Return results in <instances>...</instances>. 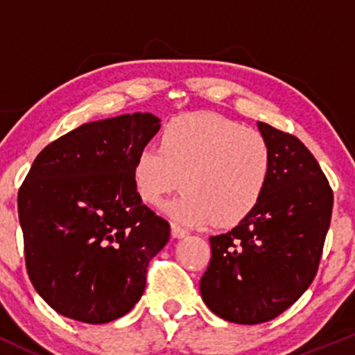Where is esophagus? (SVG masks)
I'll return each mask as SVG.
<instances>
[{
    "instance_id": "esophagus-1",
    "label": "esophagus",
    "mask_w": 355,
    "mask_h": 355,
    "mask_svg": "<svg viewBox=\"0 0 355 355\" xmlns=\"http://www.w3.org/2000/svg\"><path fill=\"white\" fill-rule=\"evenodd\" d=\"M172 235L175 239H185V237H189L190 232L187 229H183V227L178 225V223H172Z\"/></svg>"
}]
</instances>
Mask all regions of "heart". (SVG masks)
<instances>
[{
    "label": "heart",
    "mask_w": 355,
    "mask_h": 355,
    "mask_svg": "<svg viewBox=\"0 0 355 355\" xmlns=\"http://www.w3.org/2000/svg\"><path fill=\"white\" fill-rule=\"evenodd\" d=\"M272 175V148L254 128L217 113L173 118L162 146L140 150L133 182L140 198L157 205L183 185L166 211L187 225L232 227L259 205Z\"/></svg>",
    "instance_id": "b5f03b06"
}]
</instances>
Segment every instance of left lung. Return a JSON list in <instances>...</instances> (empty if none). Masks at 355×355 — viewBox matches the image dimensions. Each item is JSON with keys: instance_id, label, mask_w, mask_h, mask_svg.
<instances>
[{"instance_id": "left-lung-1", "label": "left lung", "mask_w": 355, "mask_h": 355, "mask_svg": "<svg viewBox=\"0 0 355 355\" xmlns=\"http://www.w3.org/2000/svg\"><path fill=\"white\" fill-rule=\"evenodd\" d=\"M272 148L262 200L237 227L210 237L200 279L203 302L235 324L275 319L312 284L331 225L334 195L320 165L299 138L259 121Z\"/></svg>"}]
</instances>
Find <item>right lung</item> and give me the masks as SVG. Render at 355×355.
I'll return each mask as SVG.
<instances>
[{"mask_svg":"<svg viewBox=\"0 0 355 355\" xmlns=\"http://www.w3.org/2000/svg\"><path fill=\"white\" fill-rule=\"evenodd\" d=\"M158 130L152 113L83 123L44 146L19 187L28 275L68 319L107 324L144 295L170 223L141 202L133 164Z\"/></svg>","mask_w":355,"mask_h":355,"instance_id":"right-lung-1","label":"right lung"}]
</instances>
